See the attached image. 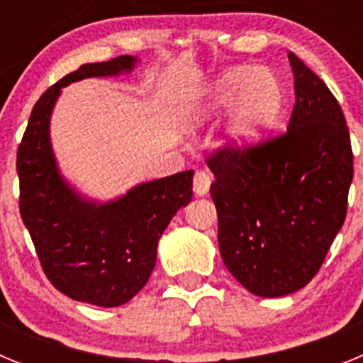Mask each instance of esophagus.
I'll list each match as a JSON object with an SVG mask.
<instances>
[{"mask_svg": "<svg viewBox=\"0 0 363 363\" xmlns=\"http://www.w3.org/2000/svg\"><path fill=\"white\" fill-rule=\"evenodd\" d=\"M211 182H213V178H211L209 172L198 171L196 174H194V182H192L194 194H196V196H205L211 189Z\"/></svg>", "mask_w": 363, "mask_h": 363, "instance_id": "esophagus-1", "label": "esophagus"}]
</instances>
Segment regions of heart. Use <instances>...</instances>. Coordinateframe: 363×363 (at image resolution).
Listing matches in <instances>:
<instances>
[{"mask_svg": "<svg viewBox=\"0 0 363 363\" xmlns=\"http://www.w3.org/2000/svg\"><path fill=\"white\" fill-rule=\"evenodd\" d=\"M284 91L274 72L264 67H233L214 79L194 116V125L229 112L223 143L238 154L251 152L265 142L280 116Z\"/></svg>", "mask_w": 363, "mask_h": 363, "instance_id": "1", "label": "heart"}]
</instances>
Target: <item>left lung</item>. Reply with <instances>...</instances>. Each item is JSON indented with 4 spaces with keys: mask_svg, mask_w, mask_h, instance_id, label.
<instances>
[{
    "mask_svg": "<svg viewBox=\"0 0 363 363\" xmlns=\"http://www.w3.org/2000/svg\"><path fill=\"white\" fill-rule=\"evenodd\" d=\"M289 63L296 104L287 133L207 162L223 264L262 298L287 296L313 280L344 225L352 182L344 112L296 54Z\"/></svg>",
    "mask_w": 363,
    "mask_h": 363,
    "instance_id": "left-lung-1",
    "label": "left lung"
}]
</instances>
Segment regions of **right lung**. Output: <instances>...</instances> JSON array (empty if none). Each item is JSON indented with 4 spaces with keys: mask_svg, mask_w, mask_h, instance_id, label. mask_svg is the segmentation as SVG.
Returning <instances> with one entry per match:
<instances>
[{
    "mask_svg": "<svg viewBox=\"0 0 363 363\" xmlns=\"http://www.w3.org/2000/svg\"><path fill=\"white\" fill-rule=\"evenodd\" d=\"M136 56L86 63L43 92L18 149L19 213L50 284L72 300L118 307L133 300L156 265L158 242L192 198L194 171L143 182L107 201L89 198L62 174L50 142V118L63 86L118 78Z\"/></svg>",
    "mask_w": 363,
    "mask_h": 363,
    "instance_id": "1",
    "label": "right lung"
}]
</instances>
